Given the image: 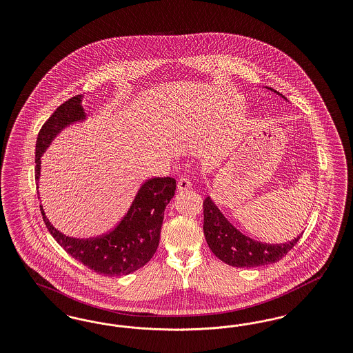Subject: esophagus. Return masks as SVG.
Returning <instances> with one entry per match:
<instances>
[{
  "instance_id": "34e87169",
  "label": "esophagus",
  "mask_w": 353,
  "mask_h": 353,
  "mask_svg": "<svg viewBox=\"0 0 353 353\" xmlns=\"http://www.w3.org/2000/svg\"><path fill=\"white\" fill-rule=\"evenodd\" d=\"M177 188H179V190H188V189H190V188H192V183H190L189 177L183 176V177L179 180V183H177Z\"/></svg>"
}]
</instances>
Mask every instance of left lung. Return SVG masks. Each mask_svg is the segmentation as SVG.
I'll use <instances>...</instances> for the list:
<instances>
[{
	"instance_id": "obj_1",
	"label": "left lung",
	"mask_w": 353,
	"mask_h": 353,
	"mask_svg": "<svg viewBox=\"0 0 353 353\" xmlns=\"http://www.w3.org/2000/svg\"><path fill=\"white\" fill-rule=\"evenodd\" d=\"M265 88L287 101L282 94L272 90L271 87ZM203 234L210 250L222 262L233 268L246 269L266 266L278 262L295 246V243L302 236V234L298 235L292 241L282 245H269L258 242L241 233L222 214L219 206L209 196L203 201Z\"/></svg>"
}]
</instances>
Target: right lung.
<instances>
[{
  "instance_id": "right-lung-1",
  "label": "right lung",
  "mask_w": 353,
  "mask_h": 353,
  "mask_svg": "<svg viewBox=\"0 0 353 353\" xmlns=\"http://www.w3.org/2000/svg\"><path fill=\"white\" fill-rule=\"evenodd\" d=\"M82 101L83 95L72 97L61 104L42 125L35 144L37 185L41 176V157L57 134L68 125L87 119ZM174 190L176 180L172 177L147 180L139 188L128 212L118 225L107 234L88 239L61 233L51 225L43 206L39 208L49 233L72 258L101 275L120 276L141 269L157 250L164 210L173 199Z\"/></svg>"
}]
</instances>
